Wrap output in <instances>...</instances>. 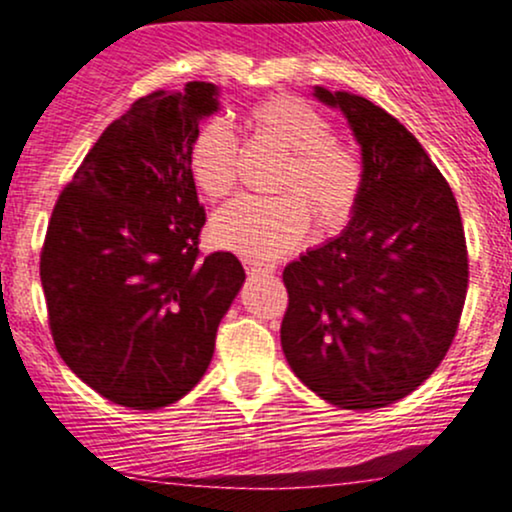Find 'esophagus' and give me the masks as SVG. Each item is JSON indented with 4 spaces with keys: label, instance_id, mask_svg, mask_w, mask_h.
<instances>
[{
    "label": "esophagus",
    "instance_id": "obj_1",
    "mask_svg": "<svg viewBox=\"0 0 512 512\" xmlns=\"http://www.w3.org/2000/svg\"><path fill=\"white\" fill-rule=\"evenodd\" d=\"M245 269H248V274H272V272H274V264L245 262Z\"/></svg>",
    "mask_w": 512,
    "mask_h": 512
}]
</instances>
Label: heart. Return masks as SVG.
Instances as JSON below:
<instances>
[{"instance_id":"1","label":"heart","mask_w":512,"mask_h":512,"mask_svg":"<svg viewBox=\"0 0 512 512\" xmlns=\"http://www.w3.org/2000/svg\"><path fill=\"white\" fill-rule=\"evenodd\" d=\"M243 127L255 144L286 154L274 199H236L211 221V238L250 262H272L301 245L313 223L317 236L342 231L361 202L366 166L351 144L334 137L330 117L293 96L250 105ZM190 170L211 199L231 195L238 146L221 122H204L190 144Z\"/></svg>"}]
</instances>
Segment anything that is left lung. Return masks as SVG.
<instances>
[{
  "label": "left lung",
  "mask_w": 512,
  "mask_h": 512,
  "mask_svg": "<svg viewBox=\"0 0 512 512\" xmlns=\"http://www.w3.org/2000/svg\"><path fill=\"white\" fill-rule=\"evenodd\" d=\"M349 120L366 185L349 226L286 264L281 349L317 397L380 409L448 354L467 298L462 216L448 180L402 122L368 98L315 86Z\"/></svg>",
  "instance_id": "left-lung-1"
}]
</instances>
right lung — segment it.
<instances>
[{
    "label": "right lung",
    "instance_id": "right-lung-1",
    "mask_svg": "<svg viewBox=\"0 0 512 512\" xmlns=\"http://www.w3.org/2000/svg\"><path fill=\"white\" fill-rule=\"evenodd\" d=\"M216 96L190 81L134 101L52 209L40 252L52 339L76 378L120 407H168L202 380L245 281L236 255L199 252L207 214L190 144Z\"/></svg>",
    "mask_w": 512,
    "mask_h": 512
}]
</instances>
